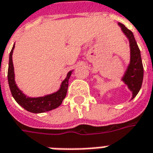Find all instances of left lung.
Instances as JSON below:
<instances>
[{
	"instance_id": "8db88e82",
	"label": "left lung",
	"mask_w": 153,
	"mask_h": 153,
	"mask_svg": "<svg viewBox=\"0 0 153 153\" xmlns=\"http://www.w3.org/2000/svg\"><path fill=\"white\" fill-rule=\"evenodd\" d=\"M119 25L121 27L122 31L125 33V34L129 40L131 59L129 66L128 67V70L123 78V81L125 82V84L128 85V88L133 92L134 98L141 88L143 79V66L142 62L141 54L133 33L120 23Z\"/></svg>"
}]
</instances>
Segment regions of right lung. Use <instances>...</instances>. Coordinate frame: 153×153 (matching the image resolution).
<instances>
[{"label": "right lung", "mask_w": 153, "mask_h": 153, "mask_svg": "<svg viewBox=\"0 0 153 153\" xmlns=\"http://www.w3.org/2000/svg\"><path fill=\"white\" fill-rule=\"evenodd\" d=\"M15 48V45L12 47V50L10 53L8 67V83L11 94L15 100L22 107H24L26 111L33 113H42L49 111L51 110L56 109L60 106L62 101L65 97L68 89V82L71 75V71L68 73L65 79L64 80L60 87V89L56 93L47 95L41 97H28L25 96L18 87L16 86L15 82V74H14V66L12 61V54Z\"/></svg>", "instance_id": "add662e5"}]
</instances>
